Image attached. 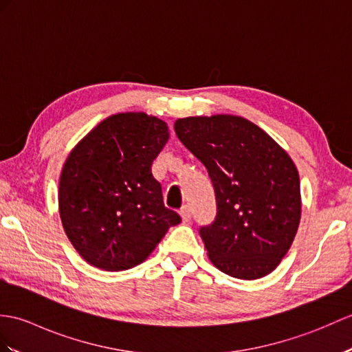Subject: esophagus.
<instances>
[{"instance_id": "obj_1", "label": "esophagus", "mask_w": 352, "mask_h": 352, "mask_svg": "<svg viewBox=\"0 0 352 352\" xmlns=\"http://www.w3.org/2000/svg\"><path fill=\"white\" fill-rule=\"evenodd\" d=\"M179 216H182V220H183V223H187L190 220V217H192V213H190V208L187 207V206H184V207H182V210H179Z\"/></svg>"}]
</instances>
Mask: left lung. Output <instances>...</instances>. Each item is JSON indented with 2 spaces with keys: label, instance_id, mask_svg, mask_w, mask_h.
<instances>
[{
  "label": "left lung",
  "instance_id": "left-lung-1",
  "mask_svg": "<svg viewBox=\"0 0 352 352\" xmlns=\"http://www.w3.org/2000/svg\"><path fill=\"white\" fill-rule=\"evenodd\" d=\"M174 129L213 182L217 216L199 231L210 261L236 279L270 274L298 230L296 163L272 136L243 117L178 118Z\"/></svg>",
  "mask_w": 352,
  "mask_h": 352
}]
</instances>
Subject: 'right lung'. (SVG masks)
Masks as SVG:
<instances>
[{
    "label": "right lung",
    "instance_id": "obj_1",
    "mask_svg": "<svg viewBox=\"0 0 352 352\" xmlns=\"http://www.w3.org/2000/svg\"><path fill=\"white\" fill-rule=\"evenodd\" d=\"M168 139L163 120L121 112L100 121L65 159L58 187L61 223L89 265L106 272L136 267L182 222L165 207L151 174Z\"/></svg>",
    "mask_w": 352,
    "mask_h": 352
}]
</instances>
